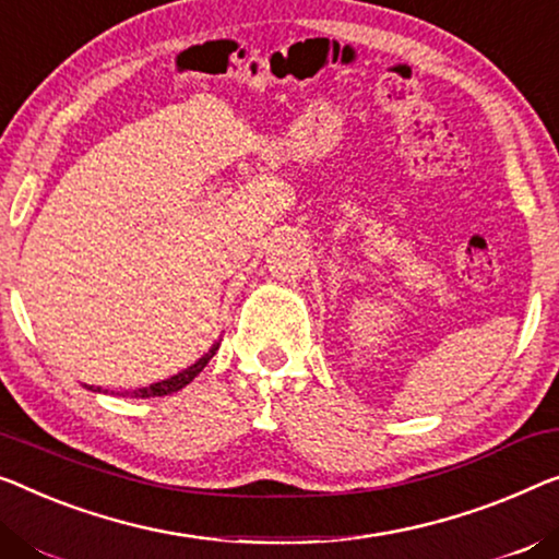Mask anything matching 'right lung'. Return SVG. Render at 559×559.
<instances>
[{
	"label": "right lung",
	"instance_id": "1",
	"mask_svg": "<svg viewBox=\"0 0 559 559\" xmlns=\"http://www.w3.org/2000/svg\"><path fill=\"white\" fill-rule=\"evenodd\" d=\"M218 346H221V338L215 341V344L207 348V352L200 356V359L195 361V364H190L188 369H182V371H178V373H173L170 379H163V381H157V384H150V386H143V389H135V391H124L122 396H132V399H150V396H168V394H175V391H180L182 386H188L190 381H193L200 371L205 369L207 366V361L213 359L215 356V352H218ZM87 386V384H85ZM90 391H97V394H107L105 389H95V386H87Z\"/></svg>",
	"mask_w": 559,
	"mask_h": 559
}]
</instances>
